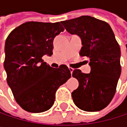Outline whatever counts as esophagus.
<instances>
[{"label":"esophagus","instance_id":"esophagus-1","mask_svg":"<svg viewBox=\"0 0 127 127\" xmlns=\"http://www.w3.org/2000/svg\"><path fill=\"white\" fill-rule=\"evenodd\" d=\"M69 70H70V73H71V74H72V73H73V68H72V67H69Z\"/></svg>","mask_w":127,"mask_h":127}]
</instances>
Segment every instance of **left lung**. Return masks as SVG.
Segmentation results:
<instances>
[{
	"label": "left lung",
	"mask_w": 127,
	"mask_h": 127,
	"mask_svg": "<svg viewBox=\"0 0 127 127\" xmlns=\"http://www.w3.org/2000/svg\"><path fill=\"white\" fill-rule=\"evenodd\" d=\"M61 23L67 32L80 37L79 55L88 58L91 67L90 73L73 71L79 81L78 88L72 92L73 101L82 110H101L112 101L121 72V49L114 33L107 23L90 16Z\"/></svg>",
	"instance_id": "8db88e82"
}]
</instances>
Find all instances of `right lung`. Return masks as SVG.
<instances>
[{"instance_id": "add662e5", "label": "right lung", "mask_w": 127, "mask_h": 127, "mask_svg": "<svg viewBox=\"0 0 127 127\" xmlns=\"http://www.w3.org/2000/svg\"><path fill=\"white\" fill-rule=\"evenodd\" d=\"M64 30L60 22H26L14 29L6 40L7 83L17 103L27 112L49 110L56 91L71 76L66 65L53 68L42 60L44 55L53 54L54 39Z\"/></svg>"}]
</instances>
